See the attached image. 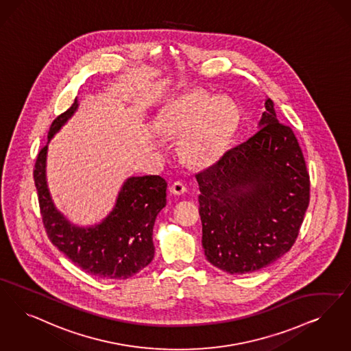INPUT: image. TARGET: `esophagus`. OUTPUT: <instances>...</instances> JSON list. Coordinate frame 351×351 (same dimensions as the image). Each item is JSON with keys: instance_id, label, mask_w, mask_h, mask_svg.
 <instances>
[{"instance_id": "34e87169", "label": "esophagus", "mask_w": 351, "mask_h": 351, "mask_svg": "<svg viewBox=\"0 0 351 351\" xmlns=\"http://www.w3.org/2000/svg\"><path fill=\"white\" fill-rule=\"evenodd\" d=\"M169 192L175 196H180V195H184L186 192V186H185L184 182H175L169 186Z\"/></svg>"}]
</instances>
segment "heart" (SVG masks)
Returning <instances> with one entry per match:
<instances>
[{"label": "heart", "instance_id": "heart-1", "mask_svg": "<svg viewBox=\"0 0 351 351\" xmlns=\"http://www.w3.org/2000/svg\"><path fill=\"white\" fill-rule=\"evenodd\" d=\"M238 106L226 97L195 90L169 101L158 116L160 132L180 141L184 159L195 166L215 162L238 128Z\"/></svg>", "mask_w": 351, "mask_h": 351}]
</instances>
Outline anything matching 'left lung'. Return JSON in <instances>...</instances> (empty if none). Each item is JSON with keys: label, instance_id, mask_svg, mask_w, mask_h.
<instances>
[{"label": "left lung", "instance_id": "8db88e82", "mask_svg": "<svg viewBox=\"0 0 351 351\" xmlns=\"http://www.w3.org/2000/svg\"><path fill=\"white\" fill-rule=\"evenodd\" d=\"M252 137L197 173L202 247L211 265L247 274L276 263L298 238L309 176L294 132L271 99Z\"/></svg>", "mask_w": 351, "mask_h": 351}]
</instances>
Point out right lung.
I'll use <instances>...</instances> for the list:
<instances>
[{"mask_svg": "<svg viewBox=\"0 0 351 351\" xmlns=\"http://www.w3.org/2000/svg\"><path fill=\"white\" fill-rule=\"evenodd\" d=\"M78 99L51 125L48 142L38 155L34 180L48 238L71 263L106 280H126L154 258L153 227L166 204L167 182L156 175L132 176L121 185L110 214L93 226H77L58 210L47 182L48 143L78 110Z\"/></svg>", "mask_w": 351, "mask_h": 351, "instance_id": "add662e5", "label": "right lung"}]
</instances>
